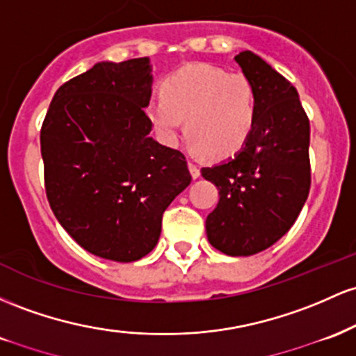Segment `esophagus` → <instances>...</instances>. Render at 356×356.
<instances>
[{"mask_svg": "<svg viewBox=\"0 0 356 356\" xmlns=\"http://www.w3.org/2000/svg\"><path fill=\"white\" fill-rule=\"evenodd\" d=\"M188 168H190L191 178L197 179V178L200 177V168H198L197 163H195V161H188Z\"/></svg>", "mask_w": 356, "mask_h": 356, "instance_id": "34e87169", "label": "esophagus"}]
</instances>
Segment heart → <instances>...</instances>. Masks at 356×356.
Masks as SVG:
<instances>
[{"label":"heart","mask_w":356,"mask_h":356,"mask_svg":"<svg viewBox=\"0 0 356 356\" xmlns=\"http://www.w3.org/2000/svg\"><path fill=\"white\" fill-rule=\"evenodd\" d=\"M161 95L147 102L146 115L166 145H177L183 121L191 149L215 158L241 151L252 134L257 95L243 74H227L210 63H188L168 75Z\"/></svg>","instance_id":"heart-1"}]
</instances>
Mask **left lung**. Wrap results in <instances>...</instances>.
Segmentation results:
<instances>
[{
    "label": "left lung",
    "mask_w": 356,
    "mask_h": 356,
    "mask_svg": "<svg viewBox=\"0 0 356 356\" xmlns=\"http://www.w3.org/2000/svg\"><path fill=\"white\" fill-rule=\"evenodd\" d=\"M254 83L257 115L252 134L234 158L202 168L218 188L207 217L209 242L232 257L275 243L296 222L311 186L309 121L298 90L250 50L235 57Z\"/></svg>",
    "instance_id": "1"
}]
</instances>
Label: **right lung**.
Here are the masks:
<instances>
[{
	"instance_id": "1",
	"label": "right lung",
	"mask_w": 356,
	"mask_h": 356,
	"mask_svg": "<svg viewBox=\"0 0 356 356\" xmlns=\"http://www.w3.org/2000/svg\"><path fill=\"white\" fill-rule=\"evenodd\" d=\"M149 58L99 62L55 92L40 133L45 190L60 225L87 252L134 262L190 185L178 149L149 136Z\"/></svg>"
}]
</instances>
